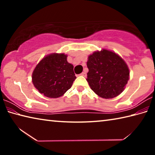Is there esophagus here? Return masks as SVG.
I'll return each mask as SVG.
<instances>
[{"instance_id":"34e87169","label":"esophagus","mask_w":155,"mask_h":155,"mask_svg":"<svg viewBox=\"0 0 155 155\" xmlns=\"http://www.w3.org/2000/svg\"><path fill=\"white\" fill-rule=\"evenodd\" d=\"M81 76H83V77H85V76H86V72H83L81 74Z\"/></svg>"}]
</instances>
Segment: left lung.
Masks as SVG:
<instances>
[{
  "instance_id": "obj_1",
  "label": "left lung",
  "mask_w": 155,
  "mask_h": 155,
  "mask_svg": "<svg viewBox=\"0 0 155 155\" xmlns=\"http://www.w3.org/2000/svg\"><path fill=\"white\" fill-rule=\"evenodd\" d=\"M87 65L89 72L86 80L99 97L113 98L124 91L130 72L127 63L119 54L103 48L88 56Z\"/></svg>"
}]
</instances>
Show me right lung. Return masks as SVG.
Instances as JSON below:
<instances>
[{
    "label": "right lung",
    "instance_id": "1",
    "mask_svg": "<svg viewBox=\"0 0 155 155\" xmlns=\"http://www.w3.org/2000/svg\"><path fill=\"white\" fill-rule=\"evenodd\" d=\"M67 54L51 53L40 60L32 73V82L39 92L48 98L62 96L77 78L74 66L67 61Z\"/></svg>",
    "mask_w": 155,
    "mask_h": 155
}]
</instances>
